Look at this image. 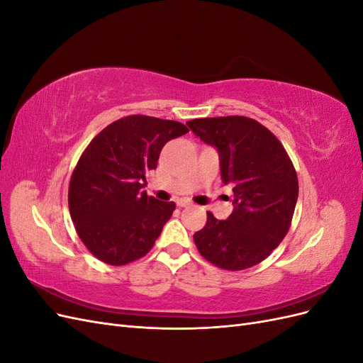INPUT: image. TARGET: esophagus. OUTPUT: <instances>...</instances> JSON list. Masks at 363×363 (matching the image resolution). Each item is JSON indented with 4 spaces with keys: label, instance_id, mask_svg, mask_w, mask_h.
Returning <instances> with one entry per match:
<instances>
[{
    "label": "esophagus",
    "instance_id": "esophagus-1",
    "mask_svg": "<svg viewBox=\"0 0 363 363\" xmlns=\"http://www.w3.org/2000/svg\"><path fill=\"white\" fill-rule=\"evenodd\" d=\"M177 206H179V207H189V206H192V203L188 201V200H179V201H177Z\"/></svg>",
    "mask_w": 363,
    "mask_h": 363
}]
</instances>
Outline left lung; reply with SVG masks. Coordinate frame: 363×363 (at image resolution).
I'll return each mask as SVG.
<instances>
[{"mask_svg": "<svg viewBox=\"0 0 363 363\" xmlns=\"http://www.w3.org/2000/svg\"><path fill=\"white\" fill-rule=\"evenodd\" d=\"M188 127L218 150L224 184L233 188L227 219L207 212L194 235L200 255L218 268L240 271L267 259L286 236L298 199V179L280 140L247 116L200 118Z\"/></svg>", "mask_w": 363, "mask_h": 363, "instance_id": "left-lung-1", "label": "left lung"}]
</instances>
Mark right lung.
<instances>
[{"instance_id":"right-lung-1","label":"right lung","mask_w":363,"mask_h":363,"mask_svg":"<svg viewBox=\"0 0 363 363\" xmlns=\"http://www.w3.org/2000/svg\"><path fill=\"white\" fill-rule=\"evenodd\" d=\"M188 131L177 121L130 115L91 140L72 172L68 204L77 233L96 259L121 267L155 245L175 204L140 189L163 145Z\"/></svg>"}]
</instances>
